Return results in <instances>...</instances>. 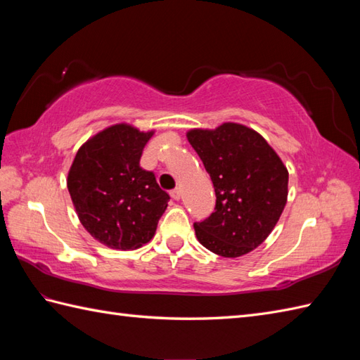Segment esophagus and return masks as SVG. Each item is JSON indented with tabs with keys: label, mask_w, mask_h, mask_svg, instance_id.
<instances>
[{
	"label": "esophagus",
	"mask_w": 360,
	"mask_h": 360,
	"mask_svg": "<svg viewBox=\"0 0 360 360\" xmlns=\"http://www.w3.org/2000/svg\"><path fill=\"white\" fill-rule=\"evenodd\" d=\"M170 196L173 198V200H176V201L181 200V188H174V190H172V192H170Z\"/></svg>",
	"instance_id": "34e87169"
}]
</instances>
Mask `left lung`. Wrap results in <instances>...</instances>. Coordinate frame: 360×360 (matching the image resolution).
Here are the masks:
<instances>
[{
    "label": "left lung",
    "instance_id": "obj_1",
    "mask_svg": "<svg viewBox=\"0 0 360 360\" xmlns=\"http://www.w3.org/2000/svg\"><path fill=\"white\" fill-rule=\"evenodd\" d=\"M187 139L217 195L215 212L193 224L198 241L224 258L249 254L271 235L285 210L286 165L262 134L235 122L188 129Z\"/></svg>",
    "mask_w": 360,
    "mask_h": 360
}]
</instances>
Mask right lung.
Wrapping results in <instances>:
<instances>
[{
	"label": "right lung",
	"instance_id": "right-lung-1",
	"mask_svg": "<svg viewBox=\"0 0 360 360\" xmlns=\"http://www.w3.org/2000/svg\"><path fill=\"white\" fill-rule=\"evenodd\" d=\"M151 131L116 124L102 129L79 148L68 190L82 226L111 249L134 250L155 236L170 196L155 174L139 165Z\"/></svg>",
	"mask_w": 360,
	"mask_h": 360
}]
</instances>
